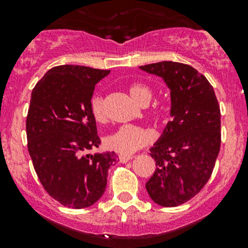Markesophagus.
Segmentation results:
<instances>
[{
    "label": "esophagus",
    "instance_id": "34e87169",
    "mask_svg": "<svg viewBox=\"0 0 248 248\" xmlns=\"http://www.w3.org/2000/svg\"><path fill=\"white\" fill-rule=\"evenodd\" d=\"M119 159H120V162H121V163H127V162H128V161L133 159V157H132V156H127V155H120Z\"/></svg>",
    "mask_w": 248,
    "mask_h": 248
}]
</instances>
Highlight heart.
I'll use <instances>...</instances> for the list:
<instances>
[{
  "instance_id": "heart-1",
  "label": "heart",
  "mask_w": 248,
  "mask_h": 248,
  "mask_svg": "<svg viewBox=\"0 0 248 248\" xmlns=\"http://www.w3.org/2000/svg\"><path fill=\"white\" fill-rule=\"evenodd\" d=\"M128 92L132 98L140 106H147L154 96V92L149 86L138 84V82L129 85ZM90 109H91L92 116L97 122L106 121L107 114L106 108H104V99L101 96L92 97ZM155 114L159 119L166 120L170 115V110L167 107L161 106L156 108ZM152 140H154V134L150 129L133 126V124H124L119 127L116 131L110 133L104 142H106V146L111 151L119 152L121 155H131L137 150L144 147L145 145L150 144Z\"/></svg>"
}]
</instances>
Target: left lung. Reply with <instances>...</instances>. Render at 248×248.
<instances>
[{
    "label": "left lung",
    "mask_w": 248,
    "mask_h": 248,
    "mask_svg": "<svg viewBox=\"0 0 248 248\" xmlns=\"http://www.w3.org/2000/svg\"><path fill=\"white\" fill-rule=\"evenodd\" d=\"M170 89L172 121L150 149L157 169L146 182L151 199L172 207L206 185L221 147V110L214 87L189 64L163 61L140 66Z\"/></svg>",
    "instance_id": "obj_1"
}]
</instances>
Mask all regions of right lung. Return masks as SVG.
I'll return each mask as SVG.
<instances>
[{
  "label": "right lung",
  "instance_id": "add662e5",
  "mask_svg": "<svg viewBox=\"0 0 248 248\" xmlns=\"http://www.w3.org/2000/svg\"><path fill=\"white\" fill-rule=\"evenodd\" d=\"M110 71L63 64L49 69L34 86L26 117L27 149L42 186L63 206H91L107 187L114 152L87 155L98 147L90 109L97 82Z\"/></svg>",
  "mask_w": 248,
  "mask_h": 248
}]
</instances>
